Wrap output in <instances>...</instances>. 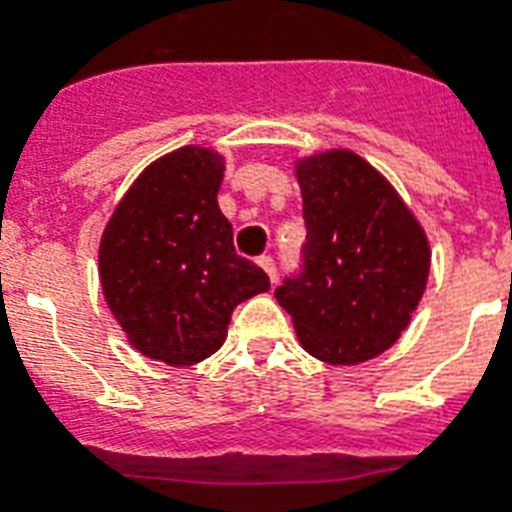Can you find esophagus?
Listing matches in <instances>:
<instances>
[{"label":"esophagus","mask_w":512,"mask_h":512,"mask_svg":"<svg viewBox=\"0 0 512 512\" xmlns=\"http://www.w3.org/2000/svg\"><path fill=\"white\" fill-rule=\"evenodd\" d=\"M257 263H260V268H263V271L268 273V279L276 281V263H273L271 255H263V257H260V260H257Z\"/></svg>","instance_id":"1"}]
</instances>
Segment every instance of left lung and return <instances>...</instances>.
Wrapping results in <instances>:
<instances>
[{
    "label": "left lung",
    "instance_id": "obj_1",
    "mask_svg": "<svg viewBox=\"0 0 512 512\" xmlns=\"http://www.w3.org/2000/svg\"><path fill=\"white\" fill-rule=\"evenodd\" d=\"M308 236L303 268L276 289L300 345L361 364L409 327L430 273L428 236L396 188L353 151L297 162Z\"/></svg>",
    "mask_w": 512,
    "mask_h": 512
}]
</instances>
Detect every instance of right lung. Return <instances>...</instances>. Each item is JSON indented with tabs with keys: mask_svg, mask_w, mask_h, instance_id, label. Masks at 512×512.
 Returning <instances> with one entry per match:
<instances>
[{
	"mask_svg": "<svg viewBox=\"0 0 512 512\" xmlns=\"http://www.w3.org/2000/svg\"><path fill=\"white\" fill-rule=\"evenodd\" d=\"M223 156L183 146L148 164L100 239V284L132 348L170 366L212 356L233 308L271 289L263 268L236 255L217 207Z\"/></svg>",
	"mask_w": 512,
	"mask_h": 512,
	"instance_id": "1",
	"label": "right lung"
}]
</instances>
